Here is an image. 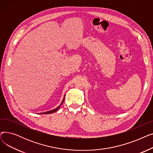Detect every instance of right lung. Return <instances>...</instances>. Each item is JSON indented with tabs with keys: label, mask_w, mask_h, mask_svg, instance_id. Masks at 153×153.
<instances>
[{
	"label": "right lung",
	"mask_w": 153,
	"mask_h": 153,
	"mask_svg": "<svg viewBox=\"0 0 153 153\" xmlns=\"http://www.w3.org/2000/svg\"><path fill=\"white\" fill-rule=\"evenodd\" d=\"M64 98H65V95H64V98H63V99H62V102H61V104H60V105H59L57 108H54V109H53V110H50V111H45V112H43V113H39V114H50L54 113V112H55V111H56L57 110H59V108H60L61 105H62V103L64 102Z\"/></svg>",
	"instance_id": "obj_1"
}]
</instances>
